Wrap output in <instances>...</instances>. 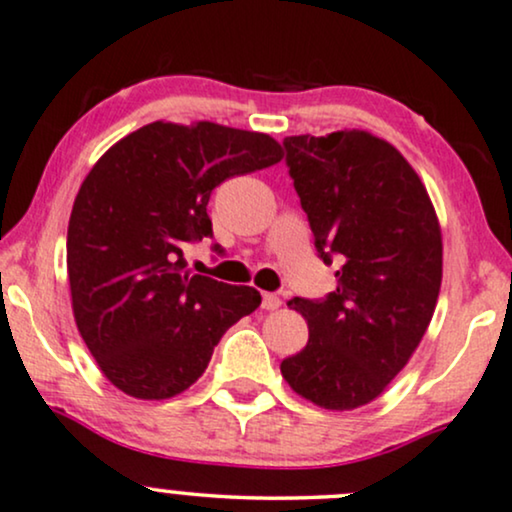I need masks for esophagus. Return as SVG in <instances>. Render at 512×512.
Wrapping results in <instances>:
<instances>
[{
  "label": "esophagus",
  "mask_w": 512,
  "mask_h": 512,
  "mask_svg": "<svg viewBox=\"0 0 512 512\" xmlns=\"http://www.w3.org/2000/svg\"><path fill=\"white\" fill-rule=\"evenodd\" d=\"M281 307V297H276L274 293H264L262 295V309H267V312H274V309Z\"/></svg>",
  "instance_id": "34e87169"
}]
</instances>
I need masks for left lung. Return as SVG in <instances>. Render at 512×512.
<instances>
[{
	"instance_id": "1",
	"label": "left lung",
	"mask_w": 512,
	"mask_h": 512,
	"mask_svg": "<svg viewBox=\"0 0 512 512\" xmlns=\"http://www.w3.org/2000/svg\"><path fill=\"white\" fill-rule=\"evenodd\" d=\"M286 165L338 288L293 297L309 342L281 373L321 409L380 397L428 331L442 286V231L416 170L387 141L345 129L283 139Z\"/></svg>"
}]
</instances>
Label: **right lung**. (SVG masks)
Here are the masks:
<instances>
[{"label": "right lung", "mask_w": 512, "mask_h": 512, "mask_svg": "<svg viewBox=\"0 0 512 512\" xmlns=\"http://www.w3.org/2000/svg\"><path fill=\"white\" fill-rule=\"evenodd\" d=\"M281 158L269 134L158 120L108 148L82 181L68 224L73 314L118 390L137 399L184 392L222 335L260 307L255 288L191 276L184 245L212 236L215 186Z\"/></svg>", "instance_id": "right-lung-1"}]
</instances>
